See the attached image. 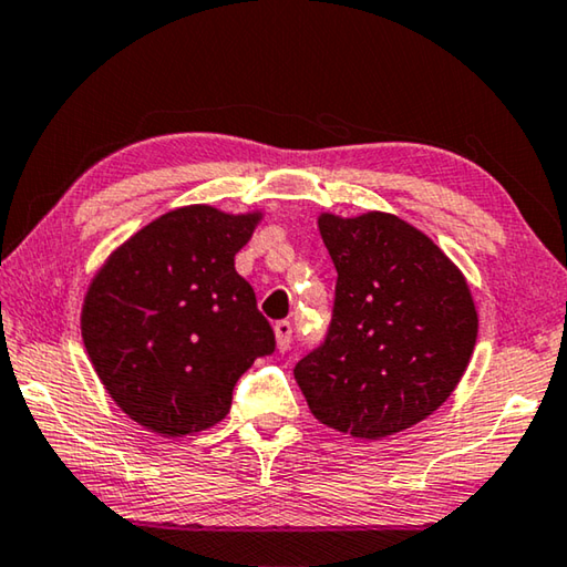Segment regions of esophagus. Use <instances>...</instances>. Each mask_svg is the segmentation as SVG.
I'll list each match as a JSON object with an SVG mask.
<instances>
[{
  "instance_id": "34e87169",
  "label": "esophagus",
  "mask_w": 567,
  "mask_h": 567,
  "mask_svg": "<svg viewBox=\"0 0 567 567\" xmlns=\"http://www.w3.org/2000/svg\"><path fill=\"white\" fill-rule=\"evenodd\" d=\"M275 340H277V350L285 352L287 348H290L292 342V324L287 320H280L275 322Z\"/></svg>"
}]
</instances>
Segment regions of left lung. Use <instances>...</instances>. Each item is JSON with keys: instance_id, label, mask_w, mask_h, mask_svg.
<instances>
[{"instance_id": "8db88e82", "label": "left lung", "mask_w": 567, "mask_h": 567, "mask_svg": "<svg viewBox=\"0 0 567 567\" xmlns=\"http://www.w3.org/2000/svg\"><path fill=\"white\" fill-rule=\"evenodd\" d=\"M338 270L328 338L295 364L322 425L402 433L453 395L477 340L467 280L433 239L388 213L318 217Z\"/></svg>"}]
</instances>
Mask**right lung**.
Wrapping results in <instances>:
<instances>
[{"mask_svg":"<svg viewBox=\"0 0 567 567\" xmlns=\"http://www.w3.org/2000/svg\"><path fill=\"white\" fill-rule=\"evenodd\" d=\"M262 213L187 205L107 257L82 305V340L117 408L162 437L217 425L237 380L275 350L255 290L235 270Z\"/></svg>","mask_w":567,"mask_h":567,"instance_id":"right-lung-1","label":"right lung"}]
</instances>
